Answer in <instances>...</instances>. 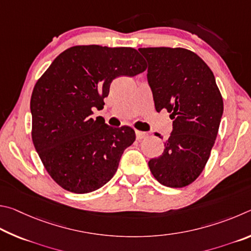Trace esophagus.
<instances>
[{
  "label": "esophagus",
  "instance_id": "34e87169",
  "mask_svg": "<svg viewBox=\"0 0 251 251\" xmlns=\"http://www.w3.org/2000/svg\"><path fill=\"white\" fill-rule=\"evenodd\" d=\"M135 135H137V140H142L144 138L148 137V134L146 132H142V131H135Z\"/></svg>",
  "mask_w": 251,
  "mask_h": 251
}]
</instances>
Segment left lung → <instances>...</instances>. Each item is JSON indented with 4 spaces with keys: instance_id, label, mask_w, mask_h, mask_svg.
<instances>
[{
    "instance_id": "left-lung-1",
    "label": "left lung",
    "mask_w": 251,
    "mask_h": 251,
    "mask_svg": "<svg viewBox=\"0 0 251 251\" xmlns=\"http://www.w3.org/2000/svg\"><path fill=\"white\" fill-rule=\"evenodd\" d=\"M139 51L148 60L155 110H168L173 120L163 153L149 161V168L162 185L185 187L200 176L209 159L224 111L222 94L213 72L194 51L181 47Z\"/></svg>"
}]
</instances>
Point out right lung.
<instances>
[{"mask_svg":"<svg viewBox=\"0 0 251 251\" xmlns=\"http://www.w3.org/2000/svg\"><path fill=\"white\" fill-rule=\"evenodd\" d=\"M146 69L134 48L79 45L57 56L38 79L30 98L32 140L47 173L64 190L94 192L117 172L135 132L94 119L92 108H103L114 78Z\"/></svg>","mask_w":251,"mask_h":251,"instance_id":"obj_1","label":"right lung"}]
</instances>
